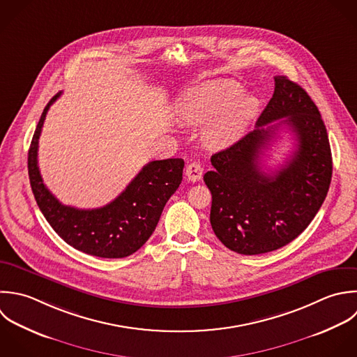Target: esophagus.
I'll return each instance as SVG.
<instances>
[{"mask_svg":"<svg viewBox=\"0 0 357 357\" xmlns=\"http://www.w3.org/2000/svg\"><path fill=\"white\" fill-rule=\"evenodd\" d=\"M186 176L190 182H199L203 176V167L200 162L193 161L186 167Z\"/></svg>","mask_w":357,"mask_h":357,"instance_id":"34e87169","label":"esophagus"}]
</instances>
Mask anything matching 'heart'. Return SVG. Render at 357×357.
<instances>
[{"label": "heart", "mask_w": 357, "mask_h": 357, "mask_svg": "<svg viewBox=\"0 0 357 357\" xmlns=\"http://www.w3.org/2000/svg\"><path fill=\"white\" fill-rule=\"evenodd\" d=\"M231 79H217L188 90L176 104V115L189 125L204 126L203 136L211 147L235 143L259 111L255 96Z\"/></svg>", "instance_id": "1"}]
</instances>
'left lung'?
I'll return each instance as SVG.
<instances>
[{"label": "left lung", "instance_id": "8db88e82", "mask_svg": "<svg viewBox=\"0 0 357 357\" xmlns=\"http://www.w3.org/2000/svg\"><path fill=\"white\" fill-rule=\"evenodd\" d=\"M274 80L273 98L256 129L215 153L214 169L204 174L213 197V231L239 255L268 253L298 238L319 213L331 183V147L317 105L287 76ZM282 126L293 130L296 151L282 169L266 173L262 150Z\"/></svg>", "mask_w": 357, "mask_h": 357}]
</instances>
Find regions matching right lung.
I'll return each mask as SVG.
<instances>
[{
  "instance_id": "right-lung-1",
  "label": "right lung",
  "mask_w": 357,
  "mask_h": 357,
  "mask_svg": "<svg viewBox=\"0 0 357 357\" xmlns=\"http://www.w3.org/2000/svg\"><path fill=\"white\" fill-rule=\"evenodd\" d=\"M56 93L45 105L34 130L27 169L30 186L43 215L52 229L72 248L102 259H122L139 250L154 232L161 213L182 182V158L146 164L126 189L111 203L93 210L62 204L44 185L37 165L41 128Z\"/></svg>"
}]
</instances>
